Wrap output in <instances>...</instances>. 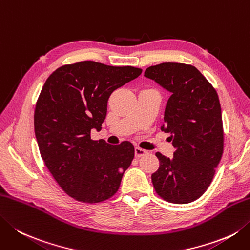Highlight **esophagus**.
I'll list each match as a JSON object with an SVG mask.
<instances>
[{
  "instance_id": "34e87169",
  "label": "esophagus",
  "mask_w": 250,
  "mask_h": 250,
  "mask_svg": "<svg viewBox=\"0 0 250 250\" xmlns=\"http://www.w3.org/2000/svg\"><path fill=\"white\" fill-rule=\"evenodd\" d=\"M134 151H135L136 158H140V157H142V156H144L146 153H147V150L141 148V147H139V146H136V147L134 148Z\"/></svg>"
}]
</instances>
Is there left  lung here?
<instances>
[{"label": "left lung", "mask_w": 250, "mask_h": 250, "mask_svg": "<svg viewBox=\"0 0 250 250\" xmlns=\"http://www.w3.org/2000/svg\"><path fill=\"white\" fill-rule=\"evenodd\" d=\"M144 76L171 93L161 130L170 133L172 158L156 153L159 168L151 182L159 196L173 204H188L206 192L223 154L221 106L217 91L192 65L163 62Z\"/></svg>", "instance_id": "1"}]
</instances>
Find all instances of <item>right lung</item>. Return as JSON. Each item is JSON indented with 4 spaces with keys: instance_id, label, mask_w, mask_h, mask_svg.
Instances as JSON below:
<instances>
[{
    "instance_id": "obj_1",
    "label": "right lung",
    "mask_w": 250,
    "mask_h": 250,
    "mask_svg": "<svg viewBox=\"0 0 250 250\" xmlns=\"http://www.w3.org/2000/svg\"><path fill=\"white\" fill-rule=\"evenodd\" d=\"M141 73L84 61L57 68L44 83L34 110L39 150L57 184L78 202H104L119 189L134 146L94 141L91 130L102 129L111 93Z\"/></svg>"
}]
</instances>
